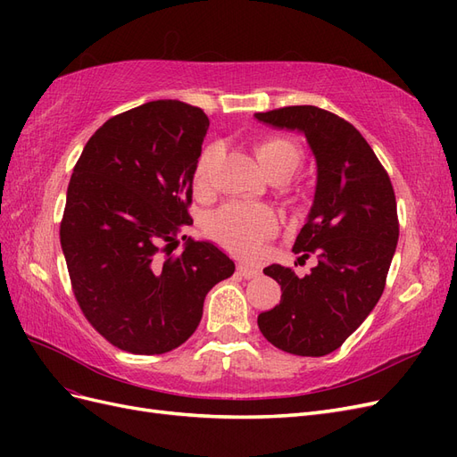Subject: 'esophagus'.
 <instances>
[{"mask_svg":"<svg viewBox=\"0 0 457 457\" xmlns=\"http://www.w3.org/2000/svg\"><path fill=\"white\" fill-rule=\"evenodd\" d=\"M237 272L240 274V276H244V278H257V276L261 274V270L257 269V267H252V265H238V269H237Z\"/></svg>","mask_w":457,"mask_h":457,"instance_id":"obj_1","label":"esophagus"}]
</instances>
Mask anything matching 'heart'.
I'll return each instance as SVG.
<instances>
[{"label": "heart", "instance_id": "b5f03b06", "mask_svg": "<svg viewBox=\"0 0 457 457\" xmlns=\"http://www.w3.org/2000/svg\"><path fill=\"white\" fill-rule=\"evenodd\" d=\"M261 170L272 181H284L301 163V148L286 137H267L253 146ZM213 148H204L192 170V185L198 192L205 190ZM278 230V219L259 205L225 204L207 215L205 232L227 250L238 255H252L267 238Z\"/></svg>", "mask_w": 457, "mask_h": 457}]
</instances>
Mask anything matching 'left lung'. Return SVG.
Masks as SVG:
<instances>
[{"mask_svg": "<svg viewBox=\"0 0 457 457\" xmlns=\"http://www.w3.org/2000/svg\"><path fill=\"white\" fill-rule=\"evenodd\" d=\"M255 118L299 131L316 160V190L294 253L316 257L299 276L287 267L262 269L282 287L280 303L261 312V334L297 356L339 349L378 305L398 242L391 179L354 126L318 106H284Z\"/></svg>", "mask_w": 457, "mask_h": 457, "instance_id": "obj_1", "label": "left lung"}]
</instances>
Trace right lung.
I'll return each mask as SVG.
<instances>
[{
    "label": "right lung",
    "instance_id": "right-lung-1",
    "mask_svg": "<svg viewBox=\"0 0 457 457\" xmlns=\"http://www.w3.org/2000/svg\"><path fill=\"white\" fill-rule=\"evenodd\" d=\"M210 120L198 106L152 101L104 121L68 183L61 245L78 305L114 347L163 354L195 334L210 289L234 262L187 240L192 170ZM187 237H183L185 240Z\"/></svg>",
    "mask_w": 457,
    "mask_h": 457
}]
</instances>
